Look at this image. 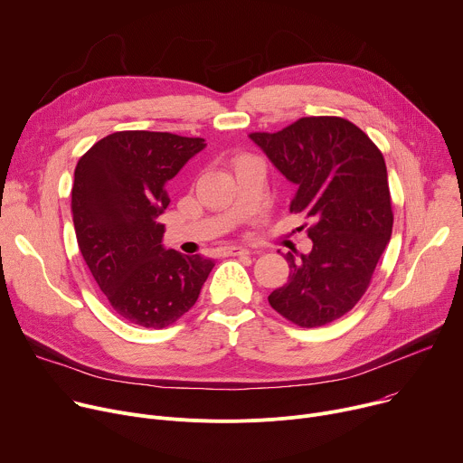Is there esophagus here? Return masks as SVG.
<instances>
[{"label":"esophagus","mask_w":463,"mask_h":463,"mask_svg":"<svg viewBox=\"0 0 463 463\" xmlns=\"http://www.w3.org/2000/svg\"><path fill=\"white\" fill-rule=\"evenodd\" d=\"M222 253L224 255H246V253H250V250L244 246H228L222 250Z\"/></svg>","instance_id":"34e87169"}]
</instances>
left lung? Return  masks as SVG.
<instances>
[{
    "instance_id": "8db88e82",
    "label": "left lung",
    "mask_w": 463,
    "mask_h": 463,
    "mask_svg": "<svg viewBox=\"0 0 463 463\" xmlns=\"http://www.w3.org/2000/svg\"><path fill=\"white\" fill-rule=\"evenodd\" d=\"M274 167L298 191L290 213L315 224L313 250L288 251V281L269 296L283 318L299 327L326 326L366 292L390 242L393 213L383 152L347 119L301 118L287 128L253 132Z\"/></svg>"
}]
</instances>
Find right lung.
<instances>
[{"mask_svg":"<svg viewBox=\"0 0 463 463\" xmlns=\"http://www.w3.org/2000/svg\"><path fill=\"white\" fill-rule=\"evenodd\" d=\"M202 137L125 130L97 141L75 167L71 212L82 258L123 320L164 329L196 303L215 263L167 250V182Z\"/></svg>","mask_w":463,"mask_h":463,"instance_id":"right-lung-1","label":"right lung"}]
</instances>
